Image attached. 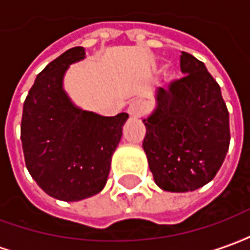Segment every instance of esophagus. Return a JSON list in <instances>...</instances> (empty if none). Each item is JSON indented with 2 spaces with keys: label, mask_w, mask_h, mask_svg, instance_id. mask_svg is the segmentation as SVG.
I'll list each match as a JSON object with an SVG mask.
<instances>
[{
  "label": "esophagus",
  "mask_w": 250,
  "mask_h": 250,
  "mask_svg": "<svg viewBox=\"0 0 250 250\" xmlns=\"http://www.w3.org/2000/svg\"><path fill=\"white\" fill-rule=\"evenodd\" d=\"M127 111H128V114L132 118H141V116L146 114V104L143 103L142 100H139V99H134L128 104Z\"/></svg>",
  "instance_id": "1"
}]
</instances>
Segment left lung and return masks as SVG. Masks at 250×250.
Segmentation results:
<instances>
[{"label": "left lung", "mask_w": 250, "mask_h": 250, "mask_svg": "<svg viewBox=\"0 0 250 250\" xmlns=\"http://www.w3.org/2000/svg\"><path fill=\"white\" fill-rule=\"evenodd\" d=\"M185 76L157 92V109L145 122L143 150L155 184L185 193L214 178L230 143L229 111L206 66L181 55Z\"/></svg>", "instance_id": "left-lung-1"}]
</instances>
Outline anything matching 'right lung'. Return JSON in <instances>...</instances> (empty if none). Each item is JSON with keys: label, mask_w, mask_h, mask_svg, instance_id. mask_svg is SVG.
<instances>
[{"label": "right lung", "mask_w": 250, "mask_h": 250, "mask_svg": "<svg viewBox=\"0 0 250 250\" xmlns=\"http://www.w3.org/2000/svg\"><path fill=\"white\" fill-rule=\"evenodd\" d=\"M85 56L75 46L37 75L24 102L21 142L28 171L46 194L80 201L100 193L128 115L100 116L76 108L62 89L72 62Z\"/></svg>", "instance_id": "obj_1"}]
</instances>
